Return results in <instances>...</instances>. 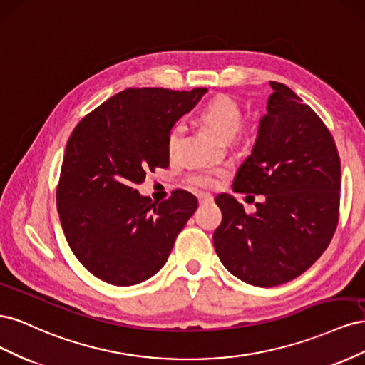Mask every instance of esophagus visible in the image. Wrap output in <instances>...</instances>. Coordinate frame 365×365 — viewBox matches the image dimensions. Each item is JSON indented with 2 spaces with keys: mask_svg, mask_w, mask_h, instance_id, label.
<instances>
[{
  "mask_svg": "<svg viewBox=\"0 0 365 365\" xmlns=\"http://www.w3.org/2000/svg\"><path fill=\"white\" fill-rule=\"evenodd\" d=\"M197 200H200V204H210L213 201V196L210 193H200Z\"/></svg>",
  "mask_w": 365,
  "mask_h": 365,
  "instance_id": "obj_1",
  "label": "esophagus"
}]
</instances>
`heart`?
Returning <instances> with one entry per match:
<instances>
[{"mask_svg": "<svg viewBox=\"0 0 365 365\" xmlns=\"http://www.w3.org/2000/svg\"><path fill=\"white\" fill-rule=\"evenodd\" d=\"M200 120L215 134L224 140H230L236 135L242 125V113L240 105L231 98L230 96L219 94L210 98V101L200 109ZM180 137L181 126H173L168 137V155L170 160L178 157L180 152ZM227 175L225 168H205L195 170L185 176V184L193 189H213Z\"/></svg>", "mask_w": 365, "mask_h": 365, "instance_id": "heart-1", "label": "heart"}]
</instances>
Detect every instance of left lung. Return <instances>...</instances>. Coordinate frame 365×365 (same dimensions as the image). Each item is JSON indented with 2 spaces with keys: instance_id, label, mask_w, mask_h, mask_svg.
I'll return each mask as SVG.
<instances>
[{
  "instance_id": "8db88e82",
  "label": "left lung",
  "mask_w": 365,
  "mask_h": 365,
  "mask_svg": "<svg viewBox=\"0 0 365 365\" xmlns=\"http://www.w3.org/2000/svg\"><path fill=\"white\" fill-rule=\"evenodd\" d=\"M251 155L233 190L264 195L256 213L220 193L222 222L213 244L224 267L252 286L291 282L309 269L332 240L339 217L341 163L332 134L291 88L269 83Z\"/></svg>"
}]
</instances>
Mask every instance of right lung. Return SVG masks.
<instances>
[{"mask_svg":"<svg viewBox=\"0 0 365 365\" xmlns=\"http://www.w3.org/2000/svg\"><path fill=\"white\" fill-rule=\"evenodd\" d=\"M207 88H128L86 114L67 143L56 204L74 256L97 279L115 286L148 280L168 262L197 207L175 190L155 204L135 185L146 172L169 165L168 137L175 121Z\"/></svg>","mask_w":365,"mask_h":365,"instance_id":"right-lung-1","label":"right lung"}]
</instances>
